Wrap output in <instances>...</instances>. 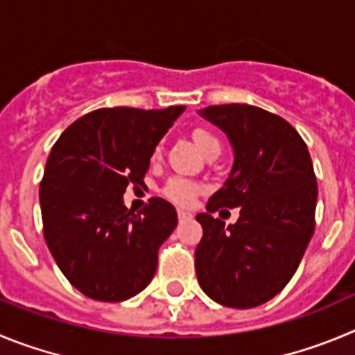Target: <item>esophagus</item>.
<instances>
[{"label":"esophagus","instance_id":"34e87169","mask_svg":"<svg viewBox=\"0 0 355 355\" xmlns=\"http://www.w3.org/2000/svg\"><path fill=\"white\" fill-rule=\"evenodd\" d=\"M193 217V214L191 212H185V210H178V219L180 221H187V219H191Z\"/></svg>","mask_w":355,"mask_h":355}]
</instances>
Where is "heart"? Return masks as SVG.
Masks as SVG:
<instances>
[{
  "instance_id": "heart-1",
  "label": "heart",
  "mask_w": 355,
  "mask_h": 355,
  "mask_svg": "<svg viewBox=\"0 0 355 355\" xmlns=\"http://www.w3.org/2000/svg\"><path fill=\"white\" fill-rule=\"evenodd\" d=\"M191 136H193V141L196 143V146L203 152V154H207L210 150H219V152H221V141H219V138H217L216 134L210 129H207V127H194ZM159 155H161V145L155 146L154 150V157H159ZM201 189H203V187H201L198 182L189 180V178L184 177H171L170 180L166 182L164 187H162V194H164L168 200L173 201V203H177V205L187 207L193 205L196 196L201 193Z\"/></svg>"
}]
</instances>
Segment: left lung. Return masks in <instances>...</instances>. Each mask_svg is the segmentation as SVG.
Listing matches in <instances>:
<instances>
[{"instance_id": "1", "label": "left lung", "mask_w": 355, "mask_h": 355, "mask_svg": "<svg viewBox=\"0 0 355 355\" xmlns=\"http://www.w3.org/2000/svg\"><path fill=\"white\" fill-rule=\"evenodd\" d=\"M226 132L235 161L207 212L198 214L203 237L194 253L203 292L228 308H257L292 279L315 232L317 177L308 146L285 118L249 104L200 111ZM241 207L224 228L214 211Z\"/></svg>"}]
</instances>
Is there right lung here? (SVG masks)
<instances>
[{
	"mask_svg": "<svg viewBox=\"0 0 355 355\" xmlns=\"http://www.w3.org/2000/svg\"><path fill=\"white\" fill-rule=\"evenodd\" d=\"M184 110L102 107L70 123L51 148L38 191L44 239L70 285L94 301H127L154 277L177 212L152 198L134 214L122 196L127 185L145 184L155 146Z\"/></svg>",
	"mask_w": 355,
	"mask_h": 355,
	"instance_id": "1",
	"label": "right lung"
}]
</instances>
